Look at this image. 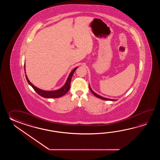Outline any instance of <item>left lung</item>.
<instances>
[{"instance_id":"left-lung-1","label":"left lung","mask_w":160,"mask_h":160,"mask_svg":"<svg viewBox=\"0 0 160 160\" xmlns=\"http://www.w3.org/2000/svg\"><path fill=\"white\" fill-rule=\"evenodd\" d=\"M89 88H90V91L92 92V93L94 94V95L96 96L97 97H98L99 98L102 99H103V100H107V101H116V100H114V99H111L109 98H104V97H101V96H100V95H99L98 94H96L95 92H93L92 90V88H90V87L89 86Z\"/></svg>"}]
</instances>
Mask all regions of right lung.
Returning a JSON list of instances; mask_svg holds the SVG:
<instances>
[{"mask_svg":"<svg viewBox=\"0 0 160 160\" xmlns=\"http://www.w3.org/2000/svg\"><path fill=\"white\" fill-rule=\"evenodd\" d=\"M78 68H74L72 71L70 75L68 76V78L67 81L66 82L65 85L59 88V90H55V91H45V90H42L41 89L38 88L37 87H35L34 85H32L30 82L29 81L28 79L27 78V75H26V78L27 79V82L28 83L29 85H30L32 88H34V90L37 92L38 94L39 95H41L42 97H44V98H59L61 97L62 96L66 94L69 89L70 88V83H71V80H72V77L74 74V72L76 70V69ZM24 68H25V65H24Z\"/></svg>","mask_w":160,"mask_h":160,"instance_id":"obj_1","label":"right lung"}]
</instances>
